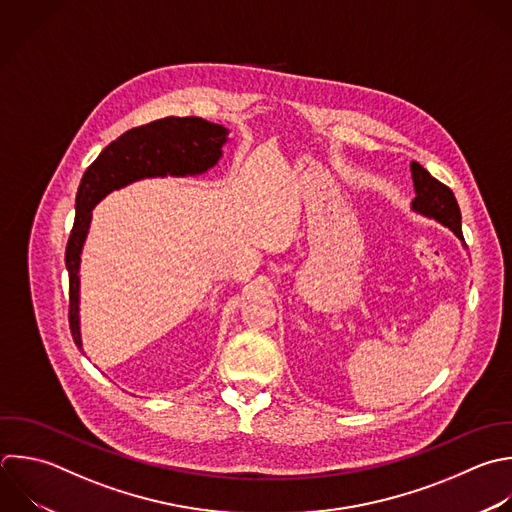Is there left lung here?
Instances as JSON below:
<instances>
[{
	"mask_svg": "<svg viewBox=\"0 0 512 512\" xmlns=\"http://www.w3.org/2000/svg\"><path fill=\"white\" fill-rule=\"evenodd\" d=\"M410 174L414 184V200L410 202V210L436 220L438 224L446 226L454 236L462 242V226H460V208L456 204V198L448 186L432 178L418 162H410Z\"/></svg>",
	"mask_w": 512,
	"mask_h": 512,
	"instance_id": "obj_1",
	"label": "left lung"
}]
</instances>
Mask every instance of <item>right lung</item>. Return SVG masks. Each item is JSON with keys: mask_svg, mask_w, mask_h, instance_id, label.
Here are the masks:
<instances>
[{"mask_svg": "<svg viewBox=\"0 0 512 512\" xmlns=\"http://www.w3.org/2000/svg\"><path fill=\"white\" fill-rule=\"evenodd\" d=\"M230 130L202 118L168 116L128 130L86 170L78 196L76 220L66 248L70 274V330L84 352L80 328V264L92 226V210L112 192L150 178L202 176L216 168Z\"/></svg>", "mask_w": 512, "mask_h": 512, "instance_id": "add662e5", "label": "right lung"}]
</instances>
